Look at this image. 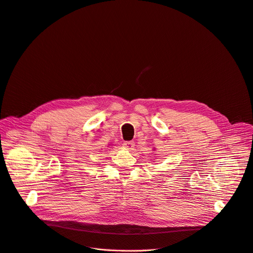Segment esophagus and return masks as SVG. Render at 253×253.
I'll use <instances>...</instances> for the list:
<instances>
[{"mask_svg":"<svg viewBox=\"0 0 253 253\" xmlns=\"http://www.w3.org/2000/svg\"><path fill=\"white\" fill-rule=\"evenodd\" d=\"M123 145L127 150H131L134 147V143H133V141H126V142H124Z\"/></svg>","mask_w":253,"mask_h":253,"instance_id":"34e87169","label":"esophagus"}]
</instances>
